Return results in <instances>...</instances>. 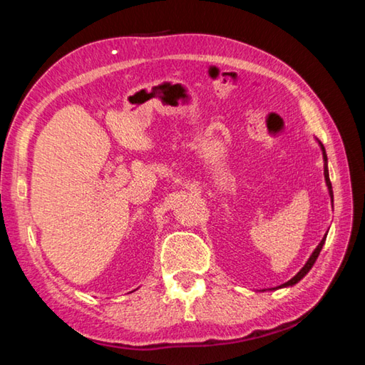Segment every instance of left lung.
<instances>
[{"instance_id":"left-lung-1","label":"left lung","mask_w":365,"mask_h":365,"mask_svg":"<svg viewBox=\"0 0 365 365\" xmlns=\"http://www.w3.org/2000/svg\"><path fill=\"white\" fill-rule=\"evenodd\" d=\"M320 145V148H322V154H324V160H325V164H324V175H325V183H327V187H329V193H330V197H331V202H333V190H331V183H330V177H329V168H327V154H325V148H324V145L322 143H319ZM325 238H327V235L325 237L322 238V242L319 243V246L316 250H314V252L311 255V257L307 259V262L304 264V267H302L298 274H296L292 280H288L287 283H283V285H280V287H277V288H283V287H293V285H296V283H298L302 277H304L309 270L312 269V265H314V262L317 261V257H319V255H320V251H322V246H324V243H325ZM277 288H270V289H277Z\"/></svg>"}]
</instances>
